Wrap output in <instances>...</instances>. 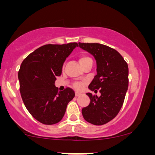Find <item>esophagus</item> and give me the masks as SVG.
Instances as JSON below:
<instances>
[{"label": "esophagus", "instance_id": "1", "mask_svg": "<svg viewBox=\"0 0 155 155\" xmlns=\"http://www.w3.org/2000/svg\"><path fill=\"white\" fill-rule=\"evenodd\" d=\"M81 95H82V94L79 93V92H76V93H75V96L76 97H79L81 96Z\"/></svg>", "mask_w": 155, "mask_h": 155}]
</instances>
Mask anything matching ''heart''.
<instances>
[{"label": "heart", "mask_w": 155, "mask_h": 155, "mask_svg": "<svg viewBox=\"0 0 155 155\" xmlns=\"http://www.w3.org/2000/svg\"><path fill=\"white\" fill-rule=\"evenodd\" d=\"M90 59L91 58L88 57V56L82 55L80 56V58H79V63H80L81 65L82 66V65L87 61L90 60ZM82 87H83V83H82V82H76V83H74V87L76 89H77V90H80V89L82 88Z\"/></svg>", "instance_id": "1"}]
</instances>
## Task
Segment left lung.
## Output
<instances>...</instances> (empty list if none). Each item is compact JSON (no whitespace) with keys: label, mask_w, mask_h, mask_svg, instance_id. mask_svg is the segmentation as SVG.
I'll return each instance as SVG.
<instances>
[{"label":"left lung","mask_w":155,"mask_h":155,"mask_svg":"<svg viewBox=\"0 0 155 155\" xmlns=\"http://www.w3.org/2000/svg\"><path fill=\"white\" fill-rule=\"evenodd\" d=\"M79 47L94 57L97 75L88 85L101 96L86 94L90 104L82 108L83 118L94 125H103L113 119L124 103L128 87V66L119 52L100 43H81Z\"/></svg>","instance_id":"1"}]
</instances>
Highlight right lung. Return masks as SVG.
Returning a JSON list of instances; mask_svg holds the SVG:
<instances>
[{
	"mask_svg": "<svg viewBox=\"0 0 155 155\" xmlns=\"http://www.w3.org/2000/svg\"><path fill=\"white\" fill-rule=\"evenodd\" d=\"M76 46V43L44 45L28 55L20 66L18 78L22 101L30 114L42 124L59 122L75 97L73 89L59 91L54 82L61 74L64 62Z\"/></svg>",
	"mask_w": 155,
	"mask_h": 155,
	"instance_id": "right-lung-1",
	"label": "right lung"
}]
</instances>
